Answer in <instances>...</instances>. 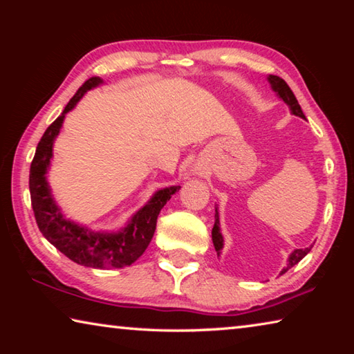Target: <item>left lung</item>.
Listing matches in <instances>:
<instances>
[{
	"label": "left lung",
	"instance_id": "left-lung-1",
	"mask_svg": "<svg viewBox=\"0 0 354 354\" xmlns=\"http://www.w3.org/2000/svg\"><path fill=\"white\" fill-rule=\"evenodd\" d=\"M268 81H270L273 91L278 93V97L283 100L284 103L289 104L293 115L306 118V117H304L303 111H301V106L298 104V100L295 98V95H293V92L290 91V87L287 86V82L283 80V77L270 75V76H268ZM212 242H214V247H215V251H217V254H220V250L223 248V237H221V234H220V220H218L217 209H215V223H214V227H212ZM309 251H310V248H304V250L301 248V250L293 251V253L289 257V262H287V267L281 273H286L287 270H289V268H292L293 266H295V263H298L304 256L309 253Z\"/></svg>",
	"mask_w": 354,
	"mask_h": 354
}]
</instances>
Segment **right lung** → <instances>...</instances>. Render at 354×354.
<instances>
[{"instance_id": "add662e5", "label": "right lung", "mask_w": 354, "mask_h": 354, "mask_svg": "<svg viewBox=\"0 0 354 354\" xmlns=\"http://www.w3.org/2000/svg\"><path fill=\"white\" fill-rule=\"evenodd\" d=\"M103 81L92 76L77 88L73 98L65 106L64 112L50 127L35 149L29 170V192L35 221L41 234L48 242L76 263L92 268H123L136 262L151 242L160 209L164 207L171 195L178 192L179 185L156 192L154 196L137 212L129 225L120 232H93L86 227L75 225L62 217L50 194L45 173L53 156V142L61 131L65 113L71 111L82 98V95Z\"/></svg>"}]
</instances>
